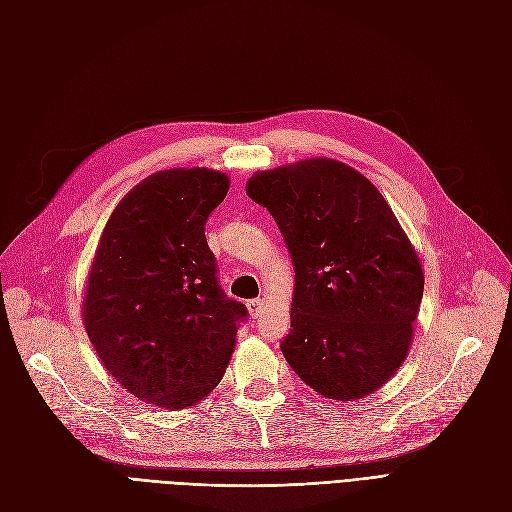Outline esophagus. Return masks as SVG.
Returning <instances> with one entry per match:
<instances>
[{"mask_svg":"<svg viewBox=\"0 0 512 512\" xmlns=\"http://www.w3.org/2000/svg\"><path fill=\"white\" fill-rule=\"evenodd\" d=\"M262 301L260 298H252V301H248V311H250V317L252 320H256V317H260L262 315Z\"/></svg>","mask_w":512,"mask_h":512,"instance_id":"esophagus-1","label":"esophagus"}]
</instances>
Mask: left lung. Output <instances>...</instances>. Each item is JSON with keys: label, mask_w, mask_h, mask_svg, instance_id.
Here are the masks:
<instances>
[{"label": "left lung", "mask_w": 512, "mask_h": 512, "mask_svg": "<svg viewBox=\"0 0 512 512\" xmlns=\"http://www.w3.org/2000/svg\"><path fill=\"white\" fill-rule=\"evenodd\" d=\"M245 192L267 207L294 264V373L317 394H373L407 358L424 296L419 256L362 173L332 158L258 171Z\"/></svg>", "instance_id": "obj_1"}]
</instances>
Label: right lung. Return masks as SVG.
<instances>
[{"mask_svg": "<svg viewBox=\"0 0 512 512\" xmlns=\"http://www.w3.org/2000/svg\"><path fill=\"white\" fill-rule=\"evenodd\" d=\"M226 173L158 171L112 211L88 273L82 317L101 364L135 398L186 409L224 377L248 309L218 284L205 222Z\"/></svg>", "mask_w": 512, "mask_h": 512, "instance_id": "obj_1", "label": "right lung"}]
</instances>
